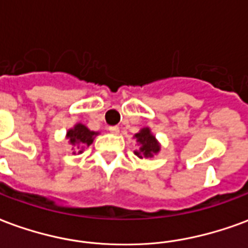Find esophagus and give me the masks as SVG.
Segmentation results:
<instances>
[{"instance_id": "1", "label": "esophagus", "mask_w": 248, "mask_h": 248, "mask_svg": "<svg viewBox=\"0 0 248 248\" xmlns=\"http://www.w3.org/2000/svg\"><path fill=\"white\" fill-rule=\"evenodd\" d=\"M108 131H110L111 134L117 135L119 133V127L118 126H110V127H108Z\"/></svg>"}]
</instances>
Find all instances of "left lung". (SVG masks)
Listing matches in <instances>:
<instances>
[{
	"mask_svg": "<svg viewBox=\"0 0 248 248\" xmlns=\"http://www.w3.org/2000/svg\"><path fill=\"white\" fill-rule=\"evenodd\" d=\"M137 145L140 146L138 150L134 151V154L138 158H154V155L159 154L161 151V143L158 142L155 135L151 133L150 127H142V129L134 135Z\"/></svg>",
	"mask_w": 248,
	"mask_h": 248,
	"instance_id": "1",
	"label": "left lung"
}]
</instances>
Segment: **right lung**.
<instances>
[{
	"instance_id": "add662e5",
	"label": "right lung",
	"mask_w": 248,
	"mask_h": 248,
	"mask_svg": "<svg viewBox=\"0 0 248 248\" xmlns=\"http://www.w3.org/2000/svg\"><path fill=\"white\" fill-rule=\"evenodd\" d=\"M99 133L92 131L83 124H76L71 129L66 131V140H69V143L73 146V154H82L85 147H89L92 145L94 138Z\"/></svg>"
}]
</instances>
